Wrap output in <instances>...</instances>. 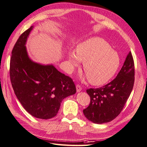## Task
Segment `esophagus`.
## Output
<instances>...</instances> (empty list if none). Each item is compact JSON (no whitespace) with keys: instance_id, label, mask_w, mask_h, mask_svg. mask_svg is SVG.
<instances>
[{"instance_id":"34e87169","label":"esophagus","mask_w":147,"mask_h":147,"mask_svg":"<svg viewBox=\"0 0 147 147\" xmlns=\"http://www.w3.org/2000/svg\"><path fill=\"white\" fill-rule=\"evenodd\" d=\"M76 89H77V92H79L82 90V87L80 85H77L76 86Z\"/></svg>"}]
</instances>
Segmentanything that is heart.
<instances>
[{
    "label": "heart",
    "instance_id": "heart-1",
    "mask_svg": "<svg viewBox=\"0 0 147 147\" xmlns=\"http://www.w3.org/2000/svg\"><path fill=\"white\" fill-rule=\"evenodd\" d=\"M68 59L70 69L84 62V70L92 85L107 83L115 74L120 63L118 53L109 44L100 37H92L80 43L76 52L69 51Z\"/></svg>",
    "mask_w": 147,
    "mask_h": 147
}]
</instances>
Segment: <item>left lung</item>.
Returning <instances> with one entry per match:
<instances>
[{
  "label": "left lung",
  "mask_w": 147,
  "mask_h": 147,
  "mask_svg": "<svg viewBox=\"0 0 147 147\" xmlns=\"http://www.w3.org/2000/svg\"><path fill=\"white\" fill-rule=\"evenodd\" d=\"M135 67L131 52L115 79L102 87L89 88L90 103L83 110L93 123L102 124L115 119L123 109L134 87Z\"/></svg>",
  "instance_id": "1"
}]
</instances>
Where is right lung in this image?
Segmentation results:
<instances>
[{"label":"right lung","mask_w":147,"mask_h":147,"mask_svg":"<svg viewBox=\"0 0 147 147\" xmlns=\"http://www.w3.org/2000/svg\"><path fill=\"white\" fill-rule=\"evenodd\" d=\"M20 35L14 45L10 62V77L14 93L31 115L41 119L56 116L63 100L76 92L69 76L53 65H41L29 58L26 44L33 28Z\"/></svg>","instance_id":"right-lung-1"}]
</instances>
